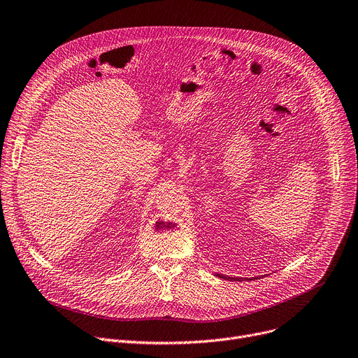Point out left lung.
<instances>
[{
    "label": "left lung",
    "instance_id": "1",
    "mask_svg": "<svg viewBox=\"0 0 358 358\" xmlns=\"http://www.w3.org/2000/svg\"><path fill=\"white\" fill-rule=\"evenodd\" d=\"M220 278H231V280H235V281H242V278L241 277H228V275H222V274H217Z\"/></svg>",
    "mask_w": 358,
    "mask_h": 358
}]
</instances>
